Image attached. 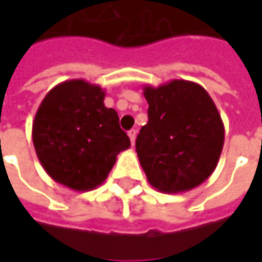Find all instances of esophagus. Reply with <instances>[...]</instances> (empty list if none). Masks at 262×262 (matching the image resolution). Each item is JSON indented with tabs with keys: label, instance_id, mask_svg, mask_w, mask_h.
Instances as JSON below:
<instances>
[{
	"label": "esophagus",
	"instance_id": "esophagus-1",
	"mask_svg": "<svg viewBox=\"0 0 262 262\" xmlns=\"http://www.w3.org/2000/svg\"><path fill=\"white\" fill-rule=\"evenodd\" d=\"M129 137H130V142L132 144H135V140H136V136H137V132L135 130V129H132V130H129Z\"/></svg>",
	"mask_w": 262,
	"mask_h": 262
}]
</instances>
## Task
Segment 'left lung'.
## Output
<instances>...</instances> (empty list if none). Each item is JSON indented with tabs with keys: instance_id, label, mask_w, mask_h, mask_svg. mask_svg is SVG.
I'll use <instances>...</instances> for the list:
<instances>
[{
	"instance_id": "1",
	"label": "left lung",
	"mask_w": 262,
	"mask_h": 262,
	"mask_svg": "<svg viewBox=\"0 0 262 262\" xmlns=\"http://www.w3.org/2000/svg\"><path fill=\"white\" fill-rule=\"evenodd\" d=\"M148 122L136 151L150 185L164 193L189 191L206 181L217 165L225 126L213 99L196 82L172 80L146 85Z\"/></svg>"
}]
</instances>
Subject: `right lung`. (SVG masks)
Masks as SVG:
<instances>
[{"label":"right lung","instance_id":"add662e5","mask_svg":"<svg viewBox=\"0 0 262 262\" xmlns=\"http://www.w3.org/2000/svg\"><path fill=\"white\" fill-rule=\"evenodd\" d=\"M105 91L84 80L52 88L35 115L32 139L40 164L54 181L85 192L99 187L130 147L116 111L106 108Z\"/></svg>","mask_w":262,"mask_h":262}]
</instances>
